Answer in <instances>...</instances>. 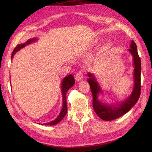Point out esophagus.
Returning <instances> with one entry per match:
<instances>
[{
  "label": "esophagus",
  "mask_w": 152,
  "mask_h": 152,
  "mask_svg": "<svg viewBox=\"0 0 152 152\" xmlns=\"http://www.w3.org/2000/svg\"><path fill=\"white\" fill-rule=\"evenodd\" d=\"M83 73H82V72H79L75 76V80L77 81H81L82 80H83Z\"/></svg>",
  "instance_id": "esophagus-1"
}]
</instances>
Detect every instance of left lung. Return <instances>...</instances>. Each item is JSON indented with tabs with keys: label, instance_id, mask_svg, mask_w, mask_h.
<instances>
[{
	"label": "left lung",
	"instance_id": "1",
	"mask_svg": "<svg viewBox=\"0 0 152 152\" xmlns=\"http://www.w3.org/2000/svg\"><path fill=\"white\" fill-rule=\"evenodd\" d=\"M128 51L132 56L133 77H134V87L131 94L129 97L121 102L116 103H105L99 98V95L103 94V90L100 86L93 73L88 72L89 78L87 82L90 86L93 94V106L94 112L103 121H110L118 118L128 112L134 107L138 100L141 92V59L137 53V46L134 41L132 40L130 48Z\"/></svg>",
	"mask_w": 152,
	"mask_h": 152
}]
</instances>
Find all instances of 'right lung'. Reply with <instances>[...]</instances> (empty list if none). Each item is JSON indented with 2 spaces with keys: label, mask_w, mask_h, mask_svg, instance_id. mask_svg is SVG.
I'll list each match as a JSON object with an SVG mask.
<instances>
[{
  "label": "right lung",
  "mask_w": 152,
  "mask_h": 152,
  "mask_svg": "<svg viewBox=\"0 0 152 152\" xmlns=\"http://www.w3.org/2000/svg\"><path fill=\"white\" fill-rule=\"evenodd\" d=\"M37 40H38L37 38H34L31 39H28L26 42H25L23 44H18L15 48V49L13 50V52L11 55V59H12V58L14 57V55L16 54V53L19 51L20 49L25 48L26 45H28L31 43L37 42ZM10 81H11V80H10ZM74 84H75V79L72 75L70 74L68 76H66L65 77H64V79H63V80L61 82V94H62V97H63L62 108H61V112L58 115V116L56 118H55L54 121H50L49 122L42 124H43V125H45V126L56 125V124H58L64 117H65V115L67 113V103H66V93L68 91V89L71 88V87Z\"/></svg>",
  "instance_id": "add662e5"
}]
</instances>
